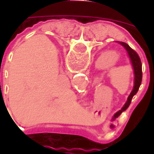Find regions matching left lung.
Instances as JSON below:
<instances>
[{
	"instance_id": "left-lung-1",
	"label": "left lung",
	"mask_w": 154,
	"mask_h": 154,
	"mask_svg": "<svg viewBox=\"0 0 154 154\" xmlns=\"http://www.w3.org/2000/svg\"><path fill=\"white\" fill-rule=\"evenodd\" d=\"M117 43L124 47V49L127 51L128 56L129 57V60L131 62V64H132V67H133L134 69V87L133 90L131 91L130 94L128 97L126 103H124L123 107L119 111H117L115 115L113 116V119L117 118L119 116L121 115L122 111H124V110H126L128 109V107L129 106V104L131 103V100H132L133 97L138 92L140 86L141 84V80H142V65H141L140 56L136 53V51H134L132 48H130L129 45H127L126 43L118 42V41H117Z\"/></svg>"
}]
</instances>
